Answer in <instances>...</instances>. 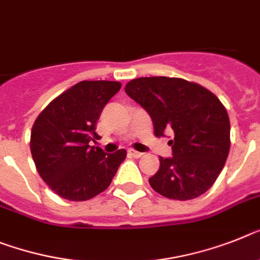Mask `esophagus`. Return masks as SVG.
<instances>
[{"label":"esophagus","mask_w":260,"mask_h":260,"mask_svg":"<svg viewBox=\"0 0 260 260\" xmlns=\"http://www.w3.org/2000/svg\"><path fill=\"white\" fill-rule=\"evenodd\" d=\"M128 153H129L131 156H134L135 158H140V157L144 156V153H141V152H137V150H135V149H129L128 150Z\"/></svg>","instance_id":"34e87169"}]
</instances>
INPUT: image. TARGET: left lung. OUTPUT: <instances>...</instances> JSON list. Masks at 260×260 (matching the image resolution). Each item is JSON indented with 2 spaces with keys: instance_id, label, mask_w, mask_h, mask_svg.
<instances>
[{
  "instance_id": "8db88e82",
  "label": "left lung",
  "mask_w": 260,
  "mask_h": 260,
  "mask_svg": "<svg viewBox=\"0 0 260 260\" xmlns=\"http://www.w3.org/2000/svg\"><path fill=\"white\" fill-rule=\"evenodd\" d=\"M125 92L149 113L154 136L174 132L173 156L160 157V169L149 178L152 189L177 201L208 191L230 150V120L221 100L201 84L168 76L131 80Z\"/></svg>"
}]
</instances>
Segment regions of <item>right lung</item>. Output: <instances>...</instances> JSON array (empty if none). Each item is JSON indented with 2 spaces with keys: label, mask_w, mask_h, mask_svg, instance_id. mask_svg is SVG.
Masks as SVG:
<instances>
[{
  "label": "right lung",
  "mask_w": 260,
  "mask_h": 260,
  "mask_svg": "<svg viewBox=\"0 0 260 260\" xmlns=\"http://www.w3.org/2000/svg\"><path fill=\"white\" fill-rule=\"evenodd\" d=\"M121 87L111 80H83L50 102L34 121L30 149L39 176L59 197L87 201L111 185L125 149L104 153L89 147L104 106Z\"/></svg>",
  "instance_id": "right-lung-1"
}]
</instances>
